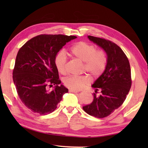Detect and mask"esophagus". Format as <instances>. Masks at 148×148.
<instances>
[{
    "label": "esophagus",
    "mask_w": 148,
    "mask_h": 148,
    "mask_svg": "<svg viewBox=\"0 0 148 148\" xmlns=\"http://www.w3.org/2000/svg\"><path fill=\"white\" fill-rule=\"evenodd\" d=\"M69 92H72V93H77V92H78V91H76V90H72V89H70V90H69Z\"/></svg>",
    "instance_id": "1"
}]
</instances>
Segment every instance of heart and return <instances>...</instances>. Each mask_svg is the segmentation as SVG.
I'll list each match as a JSON object with an SVG mask.
<instances>
[{"label": "heart", "mask_w": 148, "mask_h": 148, "mask_svg": "<svg viewBox=\"0 0 148 148\" xmlns=\"http://www.w3.org/2000/svg\"><path fill=\"white\" fill-rule=\"evenodd\" d=\"M70 52L74 57L84 62V68L88 73L94 77L100 76L104 71L107 64V56L102 50H96L92 44L86 42H79L71 48ZM54 64L60 73H66V57L64 52L60 51L54 58ZM90 82L86 75L71 76L64 81L67 88L74 90H80Z\"/></svg>", "instance_id": "heart-1"}]
</instances>
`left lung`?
<instances>
[{
  "label": "left lung",
  "mask_w": 148,
  "mask_h": 148,
  "mask_svg": "<svg viewBox=\"0 0 148 148\" xmlns=\"http://www.w3.org/2000/svg\"><path fill=\"white\" fill-rule=\"evenodd\" d=\"M88 39L102 48L107 56V64L102 74L92 87L95 92L90 104L83 106L88 114L104 118L119 108L126 99L131 86V68L129 60L116 44L103 38L88 36Z\"/></svg>",
  "instance_id": "8db88e82"
}]
</instances>
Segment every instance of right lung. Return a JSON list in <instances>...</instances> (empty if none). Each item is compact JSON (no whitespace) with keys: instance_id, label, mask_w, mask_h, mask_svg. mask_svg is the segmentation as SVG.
I'll return each mask as SVG.
<instances>
[{"instance_id":"add662e5","label":"right lung","mask_w":148,"mask_h":148,"mask_svg":"<svg viewBox=\"0 0 148 148\" xmlns=\"http://www.w3.org/2000/svg\"><path fill=\"white\" fill-rule=\"evenodd\" d=\"M74 36L40 35L18 52L13 72L14 84L22 102L34 112L51 113L69 90L60 84L54 58ZM54 85L52 90L47 86Z\"/></svg>"}]
</instances>
